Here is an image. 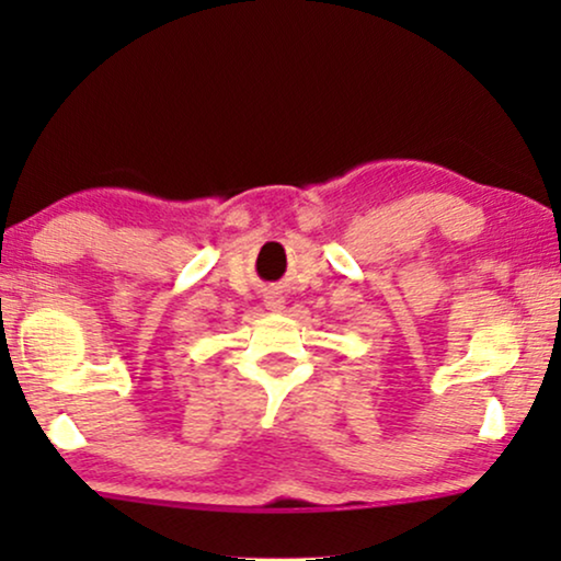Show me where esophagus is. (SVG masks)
I'll return each instance as SVG.
<instances>
[{"label": "esophagus", "instance_id": "34e87169", "mask_svg": "<svg viewBox=\"0 0 561 561\" xmlns=\"http://www.w3.org/2000/svg\"><path fill=\"white\" fill-rule=\"evenodd\" d=\"M265 304H267V309H271V311H280V309H283V298L275 296V294L267 296Z\"/></svg>", "mask_w": 561, "mask_h": 561}]
</instances>
